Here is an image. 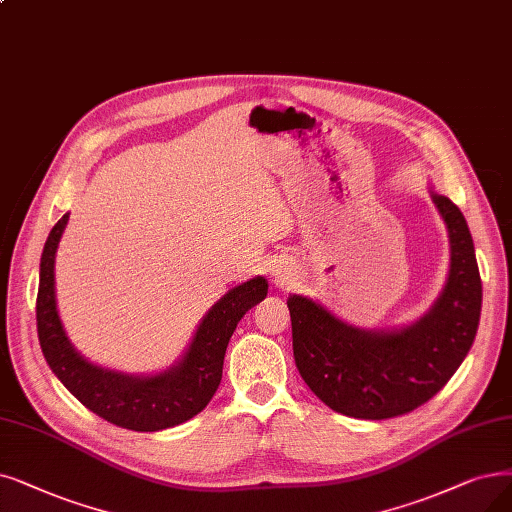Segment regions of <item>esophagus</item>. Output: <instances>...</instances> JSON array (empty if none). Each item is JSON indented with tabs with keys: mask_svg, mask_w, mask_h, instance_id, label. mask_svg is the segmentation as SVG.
<instances>
[{
	"mask_svg": "<svg viewBox=\"0 0 512 512\" xmlns=\"http://www.w3.org/2000/svg\"><path fill=\"white\" fill-rule=\"evenodd\" d=\"M292 267L285 260H277L273 267H271V277L275 283L279 285H288L292 281Z\"/></svg>",
	"mask_w": 512,
	"mask_h": 512,
	"instance_id": "obj_1",
	"label": "esophagus"
}]
</instances>
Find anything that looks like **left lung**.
I'll list each match as a JSON object with an SVG mask.
<instances>
[{
    "instance_id": "obj_1",
    "label": "left lung",
    "mask_w": 512,
    "mask_h": 512,
    "mask_svg": "<svg viewBox=\"0 0 512 512\" xmlns=\"http://www.w3.org/2000/svg\"><path fill=\"white\" fill-rule=\"evenodd\" d=\"M428 193L447 229L449 271L424 315L367 330L313 298H288L298 372L338 414L384 420L416 410L441 391L473 346L483 298L473 237L458 206L433 187Z\"/></svg>"
}]
</instances>
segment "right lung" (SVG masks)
Masks as SVG:
<instances>
[{
	"mask_svg": "<svg viewBox=\"0 0 512 512\" xmlns=\"http://www.w3.org/2000/svg\"><path fill=\"white\" fill-rule=\"evenodd\" d=\"M69 212L48 235L39 262L37 336L54 376L90 412L130 431L155 433L197 416L210 403L222 378L224 353L241 317L267 298L262 275L231 288L203 315L189 346L170 367L155 374H126L88 361L69 340L60 321L54 262Z\"/></svg>",
	"mask_w": 512,
	"mask_h": 512,
	"instance_id": "right-lung-1",
	"label": "right lung"
}]
</instances>
